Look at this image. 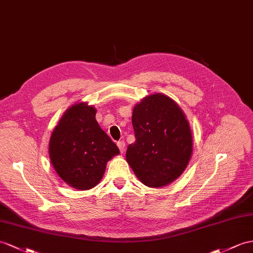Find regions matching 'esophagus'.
Masks as SVG:
<instances>
[{
	"mask_svg": "<svg viewBox=\"0 0 253 253\" xmlns=\"http://www.w3.org/2000/svg\"><path fill=\"white\" fill-rule=\"evenodd\" d=\"M117 146H118L120 152H123V151H125V148H126V143H125V141H123V140L118 141V143H117Z\"/></svg>",
	"mask_w": 253,
	"mask_h": 253,
	"instance_id": "obj_1",
	"label": "esophagus"
}]
</instances>
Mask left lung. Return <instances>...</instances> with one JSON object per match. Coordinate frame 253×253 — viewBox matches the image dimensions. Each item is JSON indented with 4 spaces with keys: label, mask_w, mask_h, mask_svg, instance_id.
<instances>
[{
    "label": "left lung",
    "mask_w": 253,
    "mask_h": 253,
    "mask_svg": "<svg viewBox=\"0 0 253 253\" xmlns=\"http://www.w3.org/2000/svg\"><path fill=\"white\" fill-rule=\"evenodd\" d=\"M132 125L136 140L126 157L138 179L151 188L177 179L192 153V135L180 107L164 94L149 95L134 107Z\"/></svg>",
    "instance_id": "8db88e82"
}]
</instances>
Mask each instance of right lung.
<instances>
[{
  "instance_id": "right-lung-1",
  "label": "right lung",
  "mask_w": 253,
  "mask_h": 253,
  "mask_svg": "<svg viewBox=\"0 0 253 253\" xmlns=\"http://www.w3.org/2000/svg\"><path fill=\"white\" fill-rule=\"evenodd\" d=\"M96 110L85 103L64 113L49 141V157L58 175L79 190L95 187L106 163L119 149L95 120Z\"/></svg>"
}]
</instances>
